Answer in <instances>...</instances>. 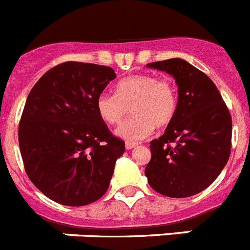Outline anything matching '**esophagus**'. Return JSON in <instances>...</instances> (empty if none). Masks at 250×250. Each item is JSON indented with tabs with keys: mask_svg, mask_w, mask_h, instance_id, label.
<instances>
[{
	"mask_svg": "<svg viewBox=\"0 0 250 250\" xmlns=\"http://www.w3.org/2000/svg\"><path fill=\"white\" fill-rule=\"evenodd\" d=\"M137 146V143H134V142H125V148L127 149H132L134 148V147Z\"/></svg>",
	"mask_w": 250,
	"mask_h": 250,
	"instance_id": "34e87169",
	"label": "esophagus"
}]
</instances>
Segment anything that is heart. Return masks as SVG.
Listing matches in <instances>:
<instances>
[{"instance_id": "b5f03b06", "label": "heart", "mask_w": 250, "mask_h": 250, "mask_svg": "<svg viewBox=\"0 0 250 250\" xmlns=\"http://www.w3.org/2000/svg\"><path fill=\"white\" fill-rule=\"evenodd\" d=\"M177 89L170 78L134 74L116 84V94L102 93L95 108L102 121L117 125L131 107L133 116L117 128V136L128 142L145 140L157 127H165L177 112Z\"/></svg>"}]
</instances>
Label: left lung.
<instances>
[{
	"mask_svg": "<svg viewBox=\"0 0 250 250\" xmlns=\"http://www.w3.org/2000/svg\"><path fill=\"white\" fill-rule=\"evenodd\" d=\"M177 84V112L161 137L151 141L145 175L152 188L168 197L205 190L224 168L231 148V117L215 84L180 58L147 64ZM177 143L171 147L169 143Z\"/></svg>",
	"mask_w": 250,
	"mask_h": 250,
	"instance_id": "1",
	"label": "left lung"
}]
</instances>
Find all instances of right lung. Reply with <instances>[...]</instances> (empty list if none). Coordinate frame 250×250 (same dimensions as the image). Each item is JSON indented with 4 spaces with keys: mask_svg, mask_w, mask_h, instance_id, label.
<instances>
[{
    "mask_svg": "<svg viewBox=\"0 0 250 250\" xmlns=\"http://www.w3.org/2000/svg\"><path fill=\"white\" fill-rule=\"evenodd\" d=\"M116 73L109 66L66 62L39 79L19 125L25 170L55 203L83 206L109 188L125 142L98 116L95 101Z\"/></svg>",
    "mask_w": 250,
    "mask_h": 250,
    "instance_id": "1",
    "label": "right lung"
}]
</instances>
